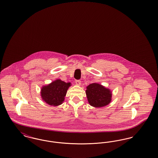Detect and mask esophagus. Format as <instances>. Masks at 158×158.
Masks as SVG:
<instances>
[{
	"mask_svg": "<svg viewBox=\"0 0 158 158\" xmlns=\"http://www.w3.org/2000/svg\"><path fill=\"white\" fill-rule=\"evenodd\" d=\"M75 83L77 85H79V86H80L81 85V81L80 80H76Z\"/></svg>",
	"mask_w": 158,
	"mask_h": 158,
	"instance_id": "1",
	"label": "esophagus"
}]
</instances>
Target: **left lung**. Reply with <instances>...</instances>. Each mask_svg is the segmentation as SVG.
Here are the masks:
<instances>
[{
    "label": "left lung",
    "mask_w": 158,
    "mask_h": 158,
    "mask_svg": "<svg viewBox=\"0 0 158 158\" xmlns=\"http://www.w3.org/2000/svg\"><path fill=\"white\" fill-rule=\"evenodd\" d=\"M86 95L90 105L101 108L108 105L112 100V91L98 83H93L86 87Z\"/></svg>",
    "instance_id": "1"
}]
</instances>
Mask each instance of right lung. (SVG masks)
Masks as SVG:
<instances>
[{
	"instance_id": "obj_1",
	"label": "right lung",
	"mask_w": 158,
	"mask_h": 158,
	"mask_svg": "<svg viewBox=\"0 0 158 158\" xmlns=\"http://www.w3.org/2000/svg\"><path fill=\"white\" fill-rule=\"evenodd\" d=\"M71 83L65 82L60 79H56L52 82L42 86L41 97L47 104L59 106L63 104Z\"/></svg>"
}]
</instances>
